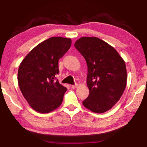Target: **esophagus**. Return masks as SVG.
I'll list each match as a JSON object with an SVG mask.
<instances>
[{
    "mask_svg": "<svg viewBox=\"0 0 147 147\" xmlns=\"http://www.w3.org/2000/svg\"><path fill=\"white\" fill-rule=\"evenodd\" d=\"M77 86H78V84H74V85H72L71 88H73V89H75V88H77Z\"/></svg>",
    "mask_w": 147,
    "mask_h": 147,
    "instance_id": "esophagus-1",
    "label": "esophagus"
}]
</instances>
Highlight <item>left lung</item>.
<instances>
[{
  "instance_id": "1",
  "label": "left lung",
  "mask_w": 147,
  "mask_h": 147,
  "mask_svg": "<svg viewBox=\"0 0 147 147\" xmlns=\"http://www.w3.org/2000/svg\"><path fill=\"white\" fill-rule=\"evenodd\" d=\"M74 47L88 65L89 94L84 106L94 113L105 112L117 102L125 89V62L113 47L95 37L80 38Z\"/></svg>"
}]
</instances>
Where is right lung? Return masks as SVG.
Here are the masks:
<instances>
[{
  "instance_id": "obj_1",
  "label": "right lung",
  "mask_w": 147,
  "mask_h": 147,
  "mask_svg": "<svg viewBox=\"0 0 147 147\" xmlns=\"http://www.w3.org/2000/svg\"><path fill=\"white\" fill-rule=\"evenodd\" d=\"M71 39L53 37L38 45L20 64L18 84L34 110L46 113L61 105L67 88L59 83L58 60L68 51Z\"/></svg>"
}]
</instances>
